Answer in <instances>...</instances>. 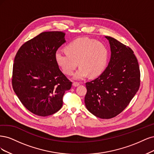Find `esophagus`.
Returning <instances> with one entry per match:
<instances>
[{
	"label": "esophagus",
	"mask_w": 154,
	"mask_h": 154,
	"mask_svg": "<svg viewBox=\"0 0 154 154\" xmlns=\"http://www.w3.org/2000/svg\"><path fill=\"white\" fill-rule=\"evenodd\" d=\"M72 85H73V86H74V87H77V86H79V83L74 82L72 84Z\"/></svg>",
	"instance_id": "1"
}]
</instances>
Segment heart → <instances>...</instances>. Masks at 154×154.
Wrapping results in <instances>:
<instances>
[{"label":"heart","instance_id":"obj_1","mask_svg":"<svg viewBox=\"0 0 154 154\" xmlns=\"http://www.w3.org/2000/svg\"><path fill=\"white\" fill-rule=\"evenodd\" d=\"M66 52L56 53V61L62 71L72 75L78 66L79 70L74 73L73 79L82 80L88 75L97 77L103 72L108 61V50L102 43L88 38L75 39L65 48Z\"/></svg>","mask_w":154,"mask_h":154}]
</instances>
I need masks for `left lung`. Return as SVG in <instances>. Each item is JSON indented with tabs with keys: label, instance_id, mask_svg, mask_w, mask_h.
<instances>
[{
	"label": "left lung",
	"instance_id": "1",
	"mask_svg": "<svg viewBox=\"0 0 154 154\" xmlns=\"http://www.w3.org/2000/svg\"><path fill=\"white\" fill-rule=\"evenodd\" d=\"M105 38L110 45V61L100 76L86 83L84 102L93 115L109 119L125 109L137 92L140 71L131 48L112 37Z\"/></svg>",
	"mask_w": 154,
	"mask_h": 154
}]
</instances>
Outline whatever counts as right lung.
Masks as SVG:
<instances>
[{"label": "right lung", "instance_id": "1", "mask_svg": "<svg viewBox=\"0 0 154 154\" xmlns=\"http://www.w3.org/2000/svg\"><path fill=\"white\" fill-rule=\"evenodd\" d=\"M64 36L59 31L42 32L25 43L14 57L13 90L25 107L36 115L47 116L57 112L64 93L72 87L55 57L66 42Z\"/></svg>", "mask_w": 154, "mask_h": 154}]
</instances>
